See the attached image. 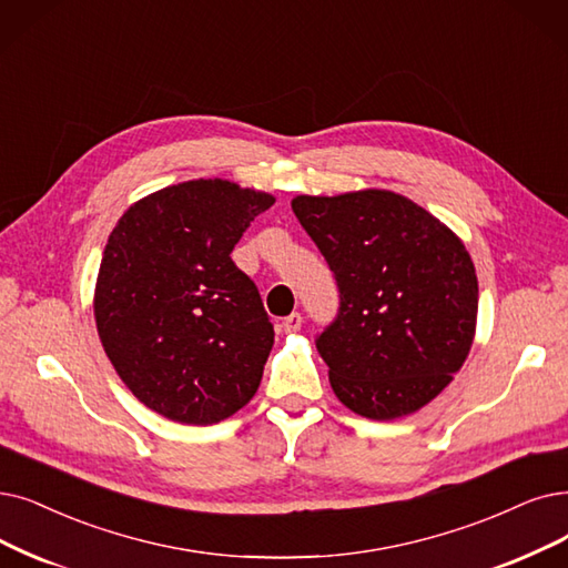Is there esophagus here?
<instances>
[{"instance_id":"esophagus-1","label":"esophagus","mask_w":568,"mask_h":568,"mask_svg":"<svg viewBox=\"0 0 568 568\" xmlns=\"http://www.w3.org/2000/svg\"><path fill=\"white\" fill-rule=\"evenodd\" d=\"M301 326H303V316H301V312H293V314H288L286 320L282 322V328H284L286 333H296V331H301Z\"/></svg>"}]
</instances>
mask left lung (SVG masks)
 I'll return each instance as SVG.
<instances>
[{
  "label": "left lung",
  "instance_id": "8db88e82",
  "mask_svg": "<svg viewBox=\"0 0 568 568\" xmlns=\"http://www.w3.org/2000/svg\"><path fill=\"white\" fill-rule=\"evenodd\" d=\"M339 288L316 337L339 403L389 422L417 413L459 373L478 324V277L464 242L394 191L291 200Z\"/></svg>",
  "mask_w": 568,
  "mask_h": 568
}]
</instances>
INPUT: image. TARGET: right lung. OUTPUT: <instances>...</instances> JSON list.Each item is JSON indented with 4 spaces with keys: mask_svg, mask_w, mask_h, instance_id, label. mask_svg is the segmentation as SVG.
<instances>
[{
    "mask_svg": "<svg viewBox=\"0 0 568 568\" xmlns=\"http://www.w3.org/2000/svg\"><path fill=\"white\" fill-rule=\"evenodd\" d=\"M272 205L270 193L193 179L138 200L111 231L95 324L111 366L153 413L207 426L254 398L275 331L231 252Z\"/></svg>",
    "mask_w": 568,
    "mask_h": 568,
    "instance_id": "1",
    "label": "right lung"
}]
</instances>
